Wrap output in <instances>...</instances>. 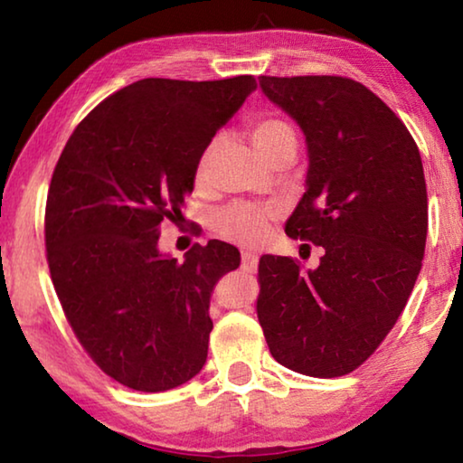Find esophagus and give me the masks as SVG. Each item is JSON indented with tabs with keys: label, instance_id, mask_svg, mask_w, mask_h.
I'll list each match as a JSON object with an SVG mask.
<instances>
[{
	"label": "esophagus",
	"instance_id": "34e87169",
	"mask_svg": "<svg viewBox=\"0 0 463 463\" xmlns=\"http://www.w3.org/2000/svg\"><path fill=\"white\" fill-rule=\"evenodd\" d=\"M257 265H260V257L253 250H242L241 255V268L245 271H255Z\"/></svg>",
	"mask_w": 463,
	"mask_h": 463
}]
</instances>
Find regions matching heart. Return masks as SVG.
Segmentation results:
<instances>
[{"label": "heart", "instance_id": "heart-1", "mask_svg": "<svg viewBox=\"0 0 463 463\" xmlns=\"http://www.w3.org/2000/svg\"><path fill=\"white\" fill-rule=\"evenodd\" d=\"M250 140L263 159L279 151L284 146H296V135L288 122L278 118H260L250 124ZM216 151V140H213L200 155L195 165V184L203 185L210 174V163ZM276 216L271 206L253 202H234L231 206L218 210L214 214V229L224 239L239 242V245H257L265 239L269 229V221Z\"/></svg>", "mask_w": 463, "mask_h": 463}]
</instances>
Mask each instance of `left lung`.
Returning <instances> with one entry per match:
<instances>
[{"instance_id":"8db88e82","label":"left lung","mask_w":463,"mask_h":463,"mask_svg":"<svg viewBox=\"0 0 463 463\" xmlns=\"http://www.w3.org/2000/svg\"><path fill=\"white\" fill-rule=\"evenodd\" d=\"M307 137V192L286 234L323 247L317 269L263 255L257 317L276 362L336 378L370 357L419 278L427 184L401 118L347 77H260ZM308 247V245H304Z\"/></svg>"}]
</instances>
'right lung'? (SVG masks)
Wrapping results in <instances>:
<instances>
[{
	"label": "right lung",
	"mask_w": 463,
	"mask_h": 463,
	"mask_svg": "<svg viewBox=\"0 0 463 463\" xmlns=\"http://www.w3.org/2000/svg\"><path fill=\"white\" fill-rule=\"evenodd\" d=\"M257 83L140 80L101 101L67 140L46 198L54 289L77 339L109 378L165 392L206 364L210 296L239 268L229 242L159 250L161 222L182 214L195 165Z\"/></svg>",
	"instance_id": "obj_1"
}]
</instances>
